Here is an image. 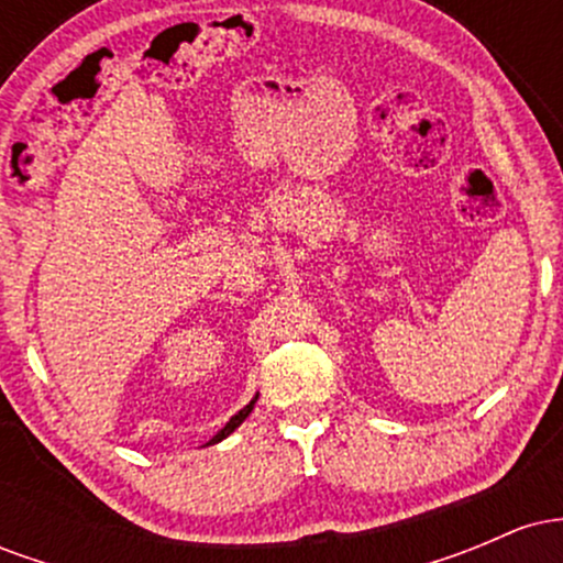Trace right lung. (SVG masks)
Here are the masks:
<instances>
[{
  "instance_id": "right-lung-1",
  "label": "right lung",
  "mask_w": 563,
  "mask_h": 563,
  "mask_svg": "<svg viewBox=\"0 0 563 563\" xmlns=\"http://www.w3.org/2000/svg\"><path fill=\"white\" fill-rule=\"evenodd\" d=\"M254 402H256V397H254V399H251V402H249V405H245V407H243V410H241V412H238V416H232V418H230V421H228V423H224V429H222V431H219V434H217L214 439H211V442H209V444H214V442H222V439H224V437H228V434H232V431H235V429H238V426H241V423L245 421V418H249V412H251V410H254Z\"/></svg>"
}]
</instances>
